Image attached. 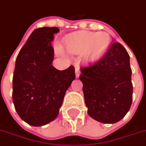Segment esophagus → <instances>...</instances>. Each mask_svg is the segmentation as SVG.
<instances>
[{
  "instance_id": "34e87169",
  "label": "esophagus",
  "mask_w": 146,
  "mask_h": 146,
  "mask_svg": "<svg viewBox=\"0 0 146 146\" xmlns=\"http://www.w3.org/2000/svg\"><path fill=\"white\" fill-rule=\"evenodd\" d=\"M75 73H76V78H78L80 76V69L78 67H76V69H75Z\"/></svg>"
}]
</instances>
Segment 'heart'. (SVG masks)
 <instances>
[{
  "label": "heart",
  "mask_w": 146,
  "mask_h": 146,
  "mask_svg": "<svg viewBox=\"0 0 146 146\" xmlns=\"http://www.w3.org/2000/svg\"><path fill=\"white\" fill-rule=\"evenodd\" d=\"M110 44V36L103 33H80L66 39L65 46L73 54L82 53L84 57L93 60L100 57Z\"/></svg>",
  "instance_id": "b5f03b06"
}]
</instances>
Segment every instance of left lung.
I'll return each mask as SVG.
<instances>
[{
  "instance_id": "left-lung-1",
  "label": "left lung",
  "mask_w": 146,
  "mask_h": 146,
  "mask_svg": "<svg viewBox=\"0 0 146 146\" xmlns=\"http://www.w3.org/2000/svg\"><path fill=\"white\" fill-rule=\"evenodd\" d=\"M80 72L89 116L103 123L122 119L131 108L133 94L130 56L122 44L113 43L100 60Z\"/></svg>"
}]
</instances>
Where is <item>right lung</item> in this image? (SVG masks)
I'll list each match as a JSON object with an SVG mask.
<instances>
[{"label":"right lung","mask_w":146,"mask_h":146,"mask_svg":"<svg viewBox=\"0 0 146 146\" xmlns=\"http://www.w3.org/2000/svg\"><path fill=\"white\" fill-rule=\"evenodd\" d=\"M58 32L57 27L33 30L15 61L12 100L18 115L31 126L46 125L56 119L67 89L76 77L73 66L58 70L51 65V42Z\"/></svg>","instance_id":"add662e5"}]
</instances>
